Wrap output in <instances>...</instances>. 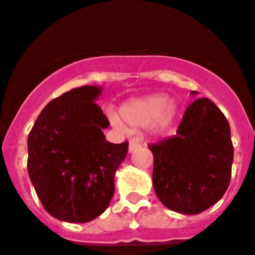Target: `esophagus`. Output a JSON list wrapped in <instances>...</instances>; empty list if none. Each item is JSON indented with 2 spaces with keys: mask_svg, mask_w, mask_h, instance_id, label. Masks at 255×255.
I'll return each instance as SVG.
<instances>
[{
  "mask_svg": "<svg viewBox=\"0 0 255 255\" xmlns=\"http://www.w3.org/2000/svg\"><path fill=\"white\" fill-rule=\"evenodd\" d=\"M140 147V142L137 139H130L129 140V152H134L135 149Z\"/></svg>",
  "mask_w": 255,
  "mask_h": 255,
  "instance_id": "1",
  "label": "esophagus"
}]
</instances>
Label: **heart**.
I'll list each match as a JSON object with an SVG mask.
<instances>
[{"label":"heart","mask_w":255,"mask_h":255,"mask_svg":"<svg viewBox=\"0 0 255 255\" xmlns=\"http://www.w3.org/2000/svg\"><path fill=\"white\" fill-rule=\"evenodd\" d=\"M169 105V98L164 95H153L149 97L135 100L122 108V117L133 127H148L157 123V127H167L173 120L174 110ZM112 121L118 128L123 129L125 125L116 116Z\"/></svg>","instance_id":"b5f03b06"}]
</instances>
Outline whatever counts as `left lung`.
I'll use <instances>...</instances> for the list:
<instances>
[{
  "instance_id": "obj_1",
  "label": "left lung",
  "mask_w": 255,
  "mask_h": 255,
  "mask_svg": "<svg viewBox=\"0 0 255 255\" xmlns=\"http://www.w3.org/2000/svg\"><path fill=\"white\" fill-rule=\"evenodd\" d=\"M148 148L155 194L170 211L198 214L224 196L234 148L228 121L209 98H198L185 110L175 135Z\"/></svg>"
}]
</instances>
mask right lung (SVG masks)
I'll list each match as a JSON object with an SVG mask.
<instances>
[{
    "mask_svg": "<svg viewBox=\"0 0 255 255\" xmlns=\"http://www.w3.org/2000/svg\"><path fill=\"white\" fill-rule=\"evenodd\" d=\"M97 86L73 88L42 110L28 134L27 168L43 208L54 218L87 223L107 209L128 142L110 143L95 100Z\"/></svg>",
    "mask_w": 255,
    "mask_h": 255,
    "instance_id": "add662e5",
    "label": "right lung"
}]
</instances>
